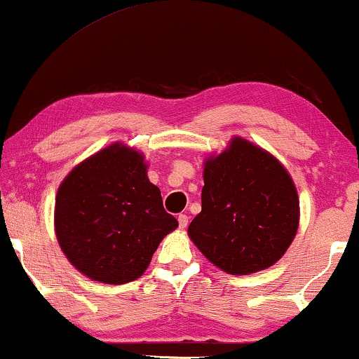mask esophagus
<instances>
[{
    "label": "esophagus",
    "instance_id": "esophagus-1",
    "mask_svg": "<svg viewBox=\"0 0 359 359\" xmlns=\"http://www.w3.org/2000/svg\"><path fill=\"white\" fill-rule=\"evenodd\" d=\"M178 222H180V229H186V227H188L189 217L186 214H180L178 215Z\"/></svg>",
    "mask_w": 359,
    "mask_h": 359
}]
</instances>
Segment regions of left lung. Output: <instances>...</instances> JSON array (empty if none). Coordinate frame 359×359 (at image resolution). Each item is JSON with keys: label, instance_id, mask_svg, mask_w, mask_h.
I'll return each mask as SVG.
<instances>
[{"label": "left lung", "instance_id": "8db88e82", "mask_svg": "<svg viewBox=\"0 0 359 359\" xmlns=\"http://www.w3.org/2000/svg\"><path fill=\"white\" fill-rule=\"evenodd\" d=\"M201 203L188 235L229 274L269 268L296 237L299 198L291 176L271 154L242 137L205 160Z\"/></svg>", "mask_w": 359, "mask_h": 359}]
</instances>
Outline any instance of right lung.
I'll list each match as a JSON object with an SVG mask.
<instances>
[{"label":"right lung","instance_id":"1","mask_svg":"<svg viewBox=\"0 0 359 359\" xmlns=\"http://www.w3.org/2000/svg\"><path fill=\"white\" fill-rule=\"evenodd\" d=\"M178 220L147 176L144 155L119 142L73 168L55 198L62 252L85 276L106 284L140 278Z\"/></svg>","mask_w":359,"mask_h":359}]
</instances>
